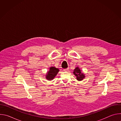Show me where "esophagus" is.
Segmentation results:
<instances>
[{
	"label": "esophagus",
	"mask_w": 121,
	"mask_h": 121,
	"mask_svg": "<svg viewBox=\"0 0 121 121\" xmlns=\"http://www.w3.org/2000/svg\"><path fill=\"white\" fill-rule=\"evenodd\" d=\"M68 69H69V68H66V69H64V71H68Z\"/></svg>",
	"instance_id": "esophagus-1"
}]
</instances>
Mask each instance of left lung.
Segmentation results:
<instances>
[{"label": "left lung", "mask_w": 121, "mask_h": 121, "mask_svg": "<svg viewBox=\"0 0 121 121\" xmlns=\"http://www.w3.org/2000/svg\"><path fill=\"white\" fill-rule=\"evenodd\" d=\"M73 73L77 77V80L79 81L82 80L85 78L84 75L81 73L80 69L78 67H76Z\"/></svg>", "instance_id": "left-lung-1"}]
</instances>
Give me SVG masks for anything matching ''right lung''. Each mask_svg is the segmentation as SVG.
<instances>
[{"label":"right lung","mask_w":121,"mask_h":121,"mask_svg":"<svg viewBox=\"0 0 121 121\" xmlns=\"http://www.w3.org/2000/svg\"><path fill=\"white\" fill-rule=\"evenodd\" d=\"M59 72V69L55 67H51L50 68V70L48 72L46 75V78L49 80H51L54 79V78L57 75V73Z\"/></svg>","instance_id":"right-lung-1"}]
</instances>
